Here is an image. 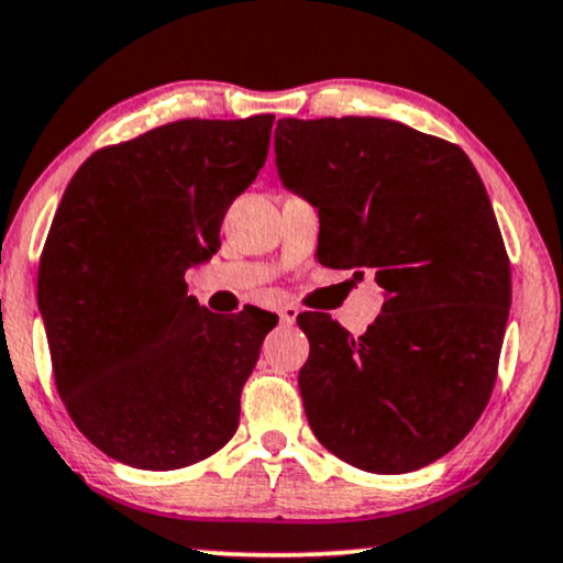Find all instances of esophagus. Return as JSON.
<instances>
[{
  "instance_id": "1",
  "label": "esophagus",
  "mask_w": 563,
  "mask_h": 563,
  "mask_svg": "<svg viewBox=\"0 0 563 563\" xmlns=\"http://www.w3.org/2000/svg\"><path fill=\"white\" fill-rule=\"evenodd\" d=\"M296 319H298V309L294 303H286L280 309V322L283 324H296Z\"/></svg>"
}]
</instances>
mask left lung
Here are the masks:
<instances>
[{
	"instance_id": "obj_1",
	"label": "left lung",
	"mask_w": 563,
	"mask_h": 563,
	"mask_svg": "<svg viewBox=\"0 0 563 563\" xmlns=\"http://www.w3.org/2000/svg\"><path fill=\"white\" fill-rule=\"evenodd\" d=\"M275 166L319 210L322 262L374 269L384 288L361 338L330 314L298 317L311 431L368 473L431 465L488 405L509 319L507 249L478 170L452 142L374 117L280 119Z\"/></svg>"
}]
</instances>
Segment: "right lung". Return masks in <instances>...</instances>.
<instances>
[{
    "label": "right lung",
    "mask_w": 563,
    "mask_h": 563,
    "mask_svg": "<svg viewBox=\"0 0 563 563\" xmlns=\"http://www.w3.org/2000/svg\"><path fill=\"white\" fill-rule=\"evenodd\" d=\"M275 117L184 119L92 153L64 191L38 267L54 379L98 450L176 471L236 433L241 387L277 317L210 314L189 267L220 246Z\"/></svg>",
    "instance_id": "add662e5"
}]
</instances>
